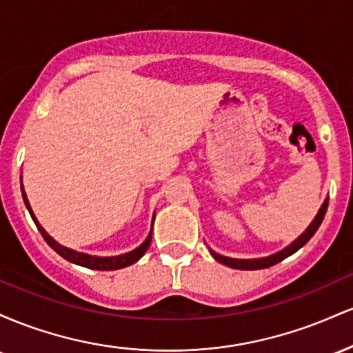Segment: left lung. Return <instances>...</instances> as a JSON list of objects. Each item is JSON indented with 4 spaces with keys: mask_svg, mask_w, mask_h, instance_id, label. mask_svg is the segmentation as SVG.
Listing matches in <instances>:
<instances>
[{
    "mask_svg": "<svg viewBox=\"0 0 353 353\" xmlns=\"http://www.w3.org/2000/svg\"><path fill=\"white\" fill-rule=\"evenodd\" d=\"M327 205H329V197H327V199L323 201V204L320 205L317 216H315L314 221L310 222L309 228L303 230V232L297 239H295L292 244H289L285 249L279 250V252H275L272 255H267V257H259V259H232V257H225V255L214 252L212 249H210V254H212V257L216 259L217 262H221V264L232 267V269H239V270H259V269H267V267L279 264V262H282L285 257H289V255L297 252V250L301 249V247L305 245L307 242L310 241V237L317 232L320 224H322L323 217H325Z\"/></svg>",
    "mask_w": 353,
    "mask_h": 353,
    "instance_id": "left-lung-1",
    "label": "left lung"
}]
</instances>
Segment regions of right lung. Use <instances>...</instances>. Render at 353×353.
<instances>
[{
	"label": "right lung",
	"instance_id": "obj_1",
	"mask_svg": "<svg viewBox=\"0 0 353 353\" xmlns=\"http://www.w3.org/2000/svg\"><path fill=\"white\" fill-rule=\"evenodd\" d=\"M21 192H23L24 204H26V209L30 210L31 219L34 221L36 228H38L39 232H41V236L44 237V241L48 242V245H50L51 249L54 250V252H58L61 257L66 259V261H70L76 265L88 267V269H92V270H117V269H123V267L132 265L134 262L139 261V259L145 254V250H148L149 244H151L154 217H156V216H152V224H151V230H149V236L145 237V241L143 242V244H141L139 247H136V249L131 250V252H125V254H121V255H112V257H99V255H89V254H84V252H78V250H72V249H70V247H64V245H61L59 242H56L54 239H52L50 234H48L46 230L43 229V225L39 224L38 219H36V216H34L33 209H31L30 201H28L23 184H21Z\"/></svg>",
	"mask_w": 353,
	"mask_h": 353
}]
</instances>
